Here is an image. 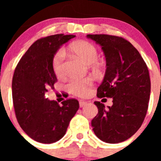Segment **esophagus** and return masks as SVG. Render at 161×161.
<instances>
[{
    "label": "esophagus",
    "instance_id": "1",
    "mask_svg": "<svg viewBox=\"0 0 161 161\" xmlns=\"http://www.w3.org/2000/svg\"><path fill=\"white\" fill-rule=\"evenodd\" d=\"M86 101H84V100H80V101H79V107H80V108H83V107L86 106Z\"/></svg>",
    "mask_w": 161,
    "mask_h": 161
}]
</instances>
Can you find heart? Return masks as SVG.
I'll list each match as a JSON object with an SVG mask.
<instances>
[{"instance_id":"b5f03b06","label":"heart","mask_w":161,"mask_h":161,"mask_svg":"<svg viewBox=\"0 0 161 161\" xmlns=\"http://www.w3.org/2000/svg\"><path fill=\"white\" fill-rule=\"evenodd\" d=\"M68 50L79 56L86 64H92L97 61L98 57L97 48L90 42L79 40L71 43ZM65 54L63 50H59L53 56L52 60V67L55 75L61 76L64 74V61ZM93 84V79L87 78H72L67 84L68 91L73 95L85 97L90 92L91 87Z\"/></svg>"}]
</instances>
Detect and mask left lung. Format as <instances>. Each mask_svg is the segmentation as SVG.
<instances>
[{"label":"left lung","instance_id":"obj_1","mask_svg":"<svg viewBox=\"0 0 161 161\" xmlns=\"http://www.w3.org/2000/svg\"><path fill=\"white\" fill-rule=\"evenodd\" d=\"M100 45L106 58L107 69L97 89L99 98L113 99L105 108L95 101L98 114L92 120L96 136L108 143H118L132 136L144 121L150 95L148 68L130 42L117 36H86Z\"/></svg>","mask_w":161,"mask_h":161}]
</instances>
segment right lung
Listing matches in <instances>:
<instances>
[{"mask_svg":"<svg viewBox=\"0 0 161 161\" xmlns=\"http://www.w3.org/2000/svg\"><path fill=\"white\" fill-rule=\"evenodd\" d=\"M74 35L57 34L39 39L22 56L12 79V99L17 121L30 138L41 143H53L65 134L79 101L68 99L59 105L45 97L53 90L57 77L52 60Z\"/></svg>","mask_w":161,"mask_h":161,"instance_id":"1","label":"right lung"}]
</instances>
